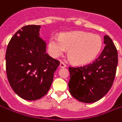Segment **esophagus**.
I'll list each match as a JSON object with an SVG mask.
<instances>
[{"label":"esophagus","mask_w":122,"mask_h":122,"mask_svg":"<svg viewBox=\"0 0 122 122\" xmlns=\"http://www.w3.org/2000/svg\"><path fill=\"white\" fill-rule=\"evenodd\" d=\"M67 67V65L65 64L63 61H61V63H60V67Z\"/></svg>","instance_id":"obj_1"}]
</instances>
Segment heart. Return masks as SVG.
<instances>
[{
	"mask_svg": "<svg viewBox=\"0 0 122 122\" xmlns=\"http://www.w3.org/2000/svg\"><path fill=\"white\" fill-rule=\"evenodd\" d=\"M49 49L54 57H59L69 50V58L77 65H84L92 61L100 52L102 40L97 35L84 32L64 34L59 38L51 37Z\"/></svg>",
	"mask_w": 122,
	"mask_h": 122,
	"instance_id": "1",
	"label": "heart"
}]
</instances>
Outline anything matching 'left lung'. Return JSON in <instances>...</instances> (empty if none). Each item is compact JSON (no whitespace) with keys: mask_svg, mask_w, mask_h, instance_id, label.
Segmentation results:
<instances>
[{"mask_svg":"<svg viewBox=\"0 0 122 122\" xmlns=\"http://www.w3.org/2000/svg\"><path fill=\"white\" fill-rule=\"evenodd\" d=\"M105 48L92 63L69 67V92L83 103H94L110 90L115 79L118 63L117 51L111 38L104 36Z\"/></svg>","mask_w":122,"mask_h":122,"instance_id":"1","label":"left lung"}]
</instances>
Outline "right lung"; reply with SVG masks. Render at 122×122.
I'll list each match as a JSON object with an SVG mask.
<instances>
[{"label": "right lung", "instance_id": "add662e5", "mask_svg": "<svg viewBox=\"0 0 122 122\" xmlns=\"http://www.w3.org/2000/svg\"><path fill=\"white\" fill-rule=\"evenodd\" d=\"M40 25H28L15 33L6 52V71L12 89L21 98L37 100L46 95L60 61L46 53Z\"/></svg>", "mask_w": 122, "mask_h": 122}]
</instances>
